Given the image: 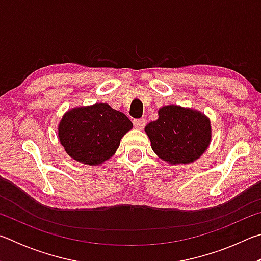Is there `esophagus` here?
Wrapping results in <instances>:
<instances>
[{
  "instance_id": "34e87169",
  "label": "esophagus",
  "mask_w": 261,
  "mask_h": 261,
  "mask_svg": "<svg viewBox=\"0 0 261 261\" xmlns=\"http://www.w3.org/2000/svg\"><path fill=\"white\" fill-rule=\"evenodd\" d=\"M145 124H146V121H145L144 118H139V120H135L134 121V125H135L136 129H138V130L144 129Z\"/></svg>"
}]
</instances>
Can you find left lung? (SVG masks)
<instances>
[{"mask_svg":"<svg viewBox=\"0 0 261 261\" xmlns=\"http://www.w3.org/2000/svg\"><path fill=\"white\" fill-rule=\"evenodd\" d=\"M159 118L145 126L156 155L169 165H189L198 160L212 140L210 118L199 110L177 105L163 106Z\"/></svg>","mask_w":261,"mask_h":261,"instance_id":"8db88e82","label":"left lung"}]
</instances>
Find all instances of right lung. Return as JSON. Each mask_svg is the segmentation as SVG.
<instances>
[{"label": "right lung", "instance_id": "right-lung-1", "mask_svg": "<svg viewBox=\"0 0 261 261\" xmlns=\"http://www.w3.org/2000/svg\"><path fill=\"white\" fill-rule=\"evenodd\" d=\"M132 126L124 114L100 102L68 110L57 126V136L70 158L99 166L114 155Z\"/></svg>", "mask_w": 261, "mask_h": 261}]
</instances>
